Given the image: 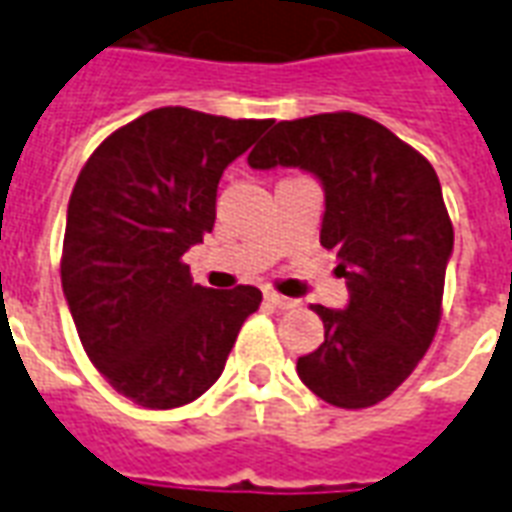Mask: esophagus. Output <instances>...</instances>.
Masks as SVG:
<instances>
[{"label":"esophagus","mask_w":512,"mask_h":512,"mask_svg":"<svg viewBox=\"0 0 512 512\" xmlns=\"http://www.w3.org/2000/svg\"><path fill=\"white\" fill-rule=\"evenodd\" d=\"M266 301L268 304H274V307H279V310H296V307H299V301L288 299V296H279L274 290H268Z\"/></svg>","instance_id":"obj_1"}]
</instances>
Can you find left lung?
I'll return each mask as SVG.
<instances>
[{"mask_svg":"<svg viewBox=\"0 0 512 512\" xmlns=\"http://www.w3.org/2000/svg\"><path fill=\"white\" fill-rule=\"evenodd\" d=\"M249 167L321 178V244L337 252L351 301L345 310L312 304L326 334L296 370L332 406H376L411 376L439 329L452 222L436 169L356 112L282 120L249 153Z\"/></svg>","mask_w":512,"mask_h":512,"instance_id":"obj_1","label":"left lung"}]
</instances>
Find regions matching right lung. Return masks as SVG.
Instances as JSON below:
<instances>
[{
  "instance_id": "right-lung-1",
  "label": "right lung",
  "mask_w": 512,
  "mask_h": 512,
  "mask_svg": "<svg viewBox=\"0 0 512 512\" xmlns=\"http://www.w3.org/2000/svg\"><path fill=\"white\" fill-rule=\"evenodd\" d=\"M268 126L161 106L106 136L76 178L62 290L90 362L136 406L208 392L263 301L252 285H194L183 255L213 230L227 164Z\"/></svg>"
}]
</instances>
